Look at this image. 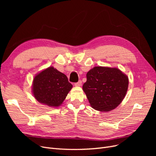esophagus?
Returning a JSON list of instances; mask_svg holds the SVG:
<instances>
[{"label":"esophagus","instance_id":"34e87169","mask_svg":"<svg viewBox=\"0 0 156 156\" xmlns=\"http://www.w3.org/2000/svg\"><path fill=\"white\" fill-rule=\"evenodd\" d=\"M82 84V81L81 80H79V81L77 82V83H75V86L76 87H80Z\"/></svg>","mask_w":156,"mask_h":156}]
</instances>
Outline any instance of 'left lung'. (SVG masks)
Wrapping results in <instances>:
<instances>
[{"mask_svg": "<svg viewBox=\"0 0 156 156\" xmlns=\"http://www.w3.org/2000/svg\"><path fill=\"white\" fill-rule=\"evenodd\" d=\"M87 78L83 90L94 109L110 111L124 100L129 81L119 69L96 66L87 73Z\"/></svg>", "mask_w": 156, "mask_h": 156, "instance_id": "1", "label": "left lung"}]
</instances>
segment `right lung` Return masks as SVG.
Wrapping results in <instances>:
<instances>
[{"label": "right lung", "instance_id": "1", "mask_svg": "<svg viewBox=\"0 0 156 156\" xmlns=\"http://www.w3.org/2000/svg\"><path fill=\"white\" fill-rule=\"evenodd\" d=\"M72 87L66 75L49 67L34 77L32 92L37 101L56 107L62 104Z\"/></svg>", "mask_w": 156, "mask_h": 156}]
</instances>
